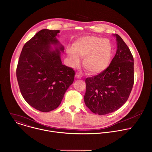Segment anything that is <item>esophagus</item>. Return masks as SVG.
I'll return each instance as SVG.
<instances>
[{
    "label": "esophagus",
    "instance_id": "1",
    "mask_svg": "<svg viewBox=\"0 0 152 152\" xmlns=\"http://www.w3.org/2000/svg\"><path fill=\"white\" fill-rule=\"evenodd\" d=\"M75 78H77V79H80V78H81V75H80V74L76 73V74H75Z\"/></svg>",
    "mask_w": 152,
    "mask_h": 152
}]
</instances>
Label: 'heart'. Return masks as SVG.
I'll return each instance as SVG.
<instances>
[{
    "label": "heart",
    "instance_id": "obj_1",
    "mask_svg": "<svg viewBox=\"0 0 152 152\" xmlns=\"http://www.w3.org/2000/svg\"><path fill=\"white\" fill-rule=\"evenodd\" d=\"M67 55L72 66L77 65L79 57H84L83 66L90 74H98L108 66L112 55L110 41L104 38L87 36L78 39L73 44V49L68 48Z\"/></svg>",
    "mask_w": 152,
    "mask_h": 152
}]
</instances>
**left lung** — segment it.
Here are the masks:
<instances>
[{"label": "left lung", "mask_w": 152, "mask_h": 152, "mask_svg": "<svg viewBox=\"0 0 152 152\" xmlns=\"http://www.w3.org/2000/svg\"><path fill=\"white\" fill-rule=\"evenodd\" d=\"M117 49L110 65L102 72L86 79L84 101L90 110L99 115L113 113L128 100L134 83V58L118 35Z\"/></svg>", "instance_id": "obj_1"}]
</instances>
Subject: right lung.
Listing matches in <instances>:
<instances>
[{
  "mask_svg": "<svg viewBox=\"0 0 152 152\" xmlns=\"http://www.w3.org/2000/svg\"><path fill=\"white\" fill-rule=\"evenodd\" d=\"M58 33V30L42 29L36 34L23 47L17 67L23 98L42 112L57 108L74 80L73 69L62 64L60 51L64 47L56 38Z\"/></svg>",
  "mask_w": 152,
  "mask_h": 152,
  "instance_id": "add662e5",
  "label": "right lung"
}]
</instances>
